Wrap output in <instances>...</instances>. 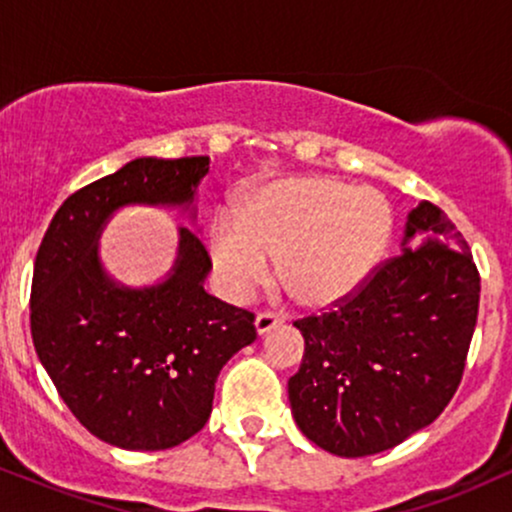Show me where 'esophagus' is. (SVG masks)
Listing matches in <instances>:
<instances>
[{
	"label": "esophagus",
	"instance_id": "esophagus-1",
	"mask_svg": "<svg viewBox=\"0 0 512 512\" xmlns=\"http://www.w3.org/2000/svg\"><path fill=\"white\" fill-rule=\"evenodd\" d=\"M281 322H284V315L269 313V310H264V313L255 317V327L260 334H267L269 330H274L276 325H281Z\"/></svg>",
	"mask_w": 512,
	"mask_h": 512
}]
</instances>
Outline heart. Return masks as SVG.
Here are the masks:
<instances>
[{"mask_svg": "<svg viewBox=\"0 0 512 512\" xmlns=\"http://www.w3.org/2000/svg\"><path fill=\"white\" fill-rule=\"evenodd\" d=\"M238 226L211 228V257L223 286L245 296L267 279L303 303H332L373 272L387 248L392 214L375 192L332 178H298L269 187L238 211Z\"/></svg>", "mask_w": 512, "mask_h": 512, "instance_id": "heart-1", "label": "heart"}]
</instances>
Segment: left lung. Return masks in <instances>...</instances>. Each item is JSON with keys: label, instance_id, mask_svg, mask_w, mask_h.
Here are the masks:
<instances>
[{"label": "left lung", "instance_id": "obj_1", "mask_svg": "<svg viewBox=\"0 0 512 512\" xmlns=\"http://www.w3.org/2000/svg\"><path fill=\"white\" fill-rule=\"evenodd\" d=\"M479 291L467 240L421 202L399 255L327 313L293 322L305 339L289 380L298 428L332 455L366 457L433 424L460 387Z\"/></svg>", "mask_w": 512, "mask_h": 512}]
</instances>
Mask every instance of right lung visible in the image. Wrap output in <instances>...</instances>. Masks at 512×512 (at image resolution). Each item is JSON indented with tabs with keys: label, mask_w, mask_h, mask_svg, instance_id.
Segmentation results:
<instances>
[{
	"label": "right lung",
	"mask_w": 512,
	"mask_h": 512,
	"mask_svg": "<svg viewBox=\"0 0 512 512\" xmlns=\"http://www.w3.org/2000/svg\"><path fill=\"white\" fill-rule=\"evenodd\" d=\"M207 170V156L127 163L64 199L35 257L38 358L81 426L117 448L168 450L202 431L221 368L257 339L255 313L204 291L211 260L190 228L173 274L151 289L117 286L98 260L117 207H190Z\"/></svg>",
	"instance_id": "1"
}]
</instances>
